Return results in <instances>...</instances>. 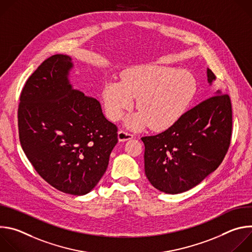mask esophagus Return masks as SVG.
<instances>
[{
  "label": "esophagus",
  "instance_id": "esophagus-1",
  "mask_svg": "<svg viewBox=\"0 0 252 252\" xmlns=\"http://www.w3.org/2000/svg\"><path fill=\"white\" fill-rule=\"evenodd\" d=\"M118 137H119V140L120 141H126V140H128V139H131L133 137V134L124 130V129H121L118 133Z\"/></svg>",
  "mask_w": 252,
  "mask_h": 252
}]
</instances>
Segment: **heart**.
I'll use <instances>...</instances> for the list:
<instances>
[{
	"label": "heart",
	"instance_id": "1",
	"mask_svg": "<svg viewBox=\"0 0 252 252\" xmlns=\"http://www.w3.org/2000/svg\"><path fill=\"white\" fill-rule=\"evenodd\" d=\"M197 89L194 77L177 67L146 64L127 69L123 82H110L104 86L102 96L106 115L117 122L133 105L140 111L127 120V126L139 128L165 129L181 118Z\"/></svg>",
	"mask_w": 252,
	"mask_h": 252
}]
</instances>
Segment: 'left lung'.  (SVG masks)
Masks as SVG:
<instances>
[{"mask_svg": "<svg viewBox=\"0 0 252 252\" xmlns=\"http://www.w3.org/2000/svg\"><path fill=\"white\" fill-rule=\"evenodd\" d=\"M215 80L207 68V81ZM232 131L229 95L218 91L166 130L143 136L145 172L158 190L176 194L198 184L222 162Z\"/></svg>", "mask_w": 252, "mask_h": 252, "instance_id": "left-lung-1", "label": "left lung"}]
</instances>
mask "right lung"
Segmentation results:
<instances>
[{
  "label": "right lung",
  "instance_id": "1",
  "mask_svg": "<svg viewBox=\"0 0 252 252\" xmlns=\"http://www.w3.org/2000/svg\"><path fill=\"white\" fill-rule=\"evenodd\" d=\"M70 57L54 55L26 82L18 109L19 137L28 159L45 181L73 195L99 182L118 143V127L97 99L68 82Z\"/></svg>",
  "mask_w": 252,
  "mask_h": 252
}]
</instances>
